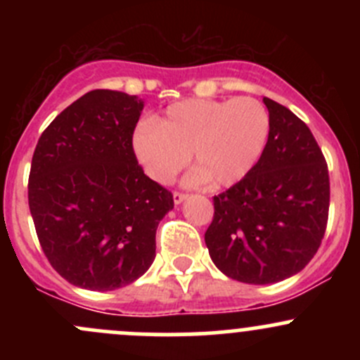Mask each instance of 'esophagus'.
Masks as SVG:
<instances>
[{
	"mask_svg": "<svg viewBox=\"0 0 360 360\" xmlns=\"http://www.w3.org/2000/svg\"><path fill=\"white\" fill-rule=\"evenodd\" d=\"M172 198H174V203H176V205H179V203H183L184 200H186V198H188V195H184V193H179V191H174Z\"/></svg>",
	"mask_w": 360,
	"mask_h": 360,
	"instance_id": "obj_1",
	"label": "esophagus"
}]
</instances>
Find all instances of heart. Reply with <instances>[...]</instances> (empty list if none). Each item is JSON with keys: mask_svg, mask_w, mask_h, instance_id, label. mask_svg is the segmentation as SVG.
<instances>
[{"mask_svg": "<svg viewBox=\"0 0 360 360\" xmlns=\"http://www.w3.org/2000/svg\"><path fill=\"white\" fill-rule=\"evenodd\" d=\"M270 132V112L254 97L188 99L141 127L132 144L144 172L160 184L170 183L191 153L197 167L184 177L186 186L226 188L259 163Z\"/></svg>", "mask_w": 360, "mask_h": 360, "instance_id": "b5f03b06", "label": "heart"}]
</instances>
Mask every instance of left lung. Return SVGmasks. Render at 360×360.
Returning <instances> with one entry per match:
<instances>
[{
	"label": "left lung",
	"mask_w": 360,
	"mask_h": 360,
	"mask_svg": "<svg viewBox=\"0 0 360 360\" xmlns=\"http://www.w3.org/2000/svg\"><path fill=\"white\" fill-rule=\"evenodd\" d=\"M271 118L259 163L214 197L205 231L212 263L245 284H275L303 270L326 233L329 174L314 134L292 111L263 97Z\"/></svg>",
	"instance_id": "1"
}]
</instances>
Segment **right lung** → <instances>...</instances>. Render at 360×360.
Instances as JSON below:
<instances>
[{
  "instance_id": "1",
  "label": "right lung",
  "mask_w": 360,
  "mask_h": 360,
  "mask_svg": "<svg viewBox=\"0 0 360 360\" xmlns=\"http://www.w3.org/2000/svg\"><path fill=\"white\" fill-rule=\"evenodd\" d=\"M144 101L92 90L68 106L36 144L29 210L53 270L72 285L112 291L155 259L172 193L144 174L132 136Z\"/></svg>"
}]
</instances>
